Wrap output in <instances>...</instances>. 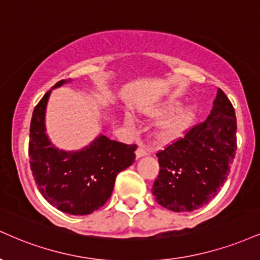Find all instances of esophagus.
Masks as SVG:
<instances>
[{
    "label": "esophagus",
    "mask_w": 260,
    "mask_h": 260,
    "mask_svg": "<svg viewBox=\"0 0 260 260\" xmlns=\"http://www.w3.org/2000/svg\"><path fill=\"white\" fill-rule=\"evenodd\" d=\"M148 155V151H146L145 149L144 148H142V146H140V148H138L136 150V156H137V158H140V157H143V156H146Z\"/></svg>",
    "instance_id": "obj_1"
}]
</instances>
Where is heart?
<instances>
[{
    "label": "heart",
    "instance_id": "b5f03b06",
    "mask_svg": "<svg viewBox=\"0 0 260 260\" xmlns=\"http://www.w3.org/2000/svg\"><path fill=\"white\" fill-rule=\"evenodd\" d=\"M179 100H167L162 104L148 109L144 115L151 120L160 121L155 128V139L158 144L167 145L174 143L185 136L195 120V110L191 106L180 108ZM131 122L129 118L127 120Z\"/></svg>",
    "mask_w": 260,
    "mask_h": 260
}]
</instances>
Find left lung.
<instances>
[{
    "label": "left lung",
    "instance_id": "8db88e82",
    "mask_svg": "<svg viewBox=\"0 0 260 260\" xmlns=\"http://www.w3.org/2000/svg\"><path fill=\"white\" fill-rule=\"evenodd\" d=\"M235 109L218 89L206 121L158 151L160 173L152 185L158 205L174 212H191L207 205L228 179L235 157Z\"/></svg>",
    "mask_w": 260,
    "mask_h": 260
}]
</instances>
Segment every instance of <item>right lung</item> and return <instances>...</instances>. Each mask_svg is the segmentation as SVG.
<instances>
[{"label": "right lung", "instance_id": "add662e5", "mask_svg": "<svg viewBox=\"0 0 260 260\" xmlns=\"http://www.w3.org/2000/svg\"><path fill=\"white\" fill-rule=\"evenodd\" d=\"M65 82L59 81L54 88ZM49 94L51 90L35 106L30 123L29 157L34 179L43 198L59 211L90 214L110 199L117 174L134 162L137 145L99 136L79 151L54 148L45 127Z\"/></svg>", "mask_w": 260, "mask_h": 260}]
</instances>
